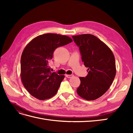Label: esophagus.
Segmentation results:
<instances>
[{
	"instance_id": "34e87169",
	"label": "esophagus",
	"mask_w": 133,
	"mask_h": 133,
	"mask_svg": "<svg viewBox=\"0 0 133 133\" xmlns=\"http://www.w3.org/2000/svg\"><path fill=\"white\" fill-rule=\"evenodd\" d=\"M74 75H68V74H66L65 75V76L66 78H71L73 77Z\"/></svg>"
}]
</instances>
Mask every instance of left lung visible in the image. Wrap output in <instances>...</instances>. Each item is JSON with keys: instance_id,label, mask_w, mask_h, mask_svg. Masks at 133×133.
<instances>
[{"instance_id": "left-lung-1", "label": "left lung", "mask_w": 133, "mask_h": 133, "mask_svg": "<svg viewBox=\"0 0 133 133\" xmlns=\"http://www.w3.org/2000/svg\"><path fill=\"white\" fill-rule=\"evenodd\" d=\"M79 47L84 65L88 68L86 77H80L76 92L87 100L102 96L110 88L116 74L113 53L106 44L95 36L86 34L72 37Z\"/></svg>"}]
</instances>
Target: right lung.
<instances>
[{
  "label": "right lung",
  "instance_id": "right-lung-1",
  "mask_svg": "<svg viewBox=\"0 0 133 133\" xmlns=\"http://www.w3.org/2000/svg\"><path fill=\"white\" fill-rule=\"evenodd\" d=\"M72 42L68 36L47 33L35 37L25 47L21 60V78L34 97L44 100L57 94L65 76L52 73L49 62L56 48Z\"/></svg>",
  "mask_w": 133,
  "mask_h": 133
}]
</instances>
